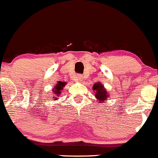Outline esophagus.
<instances>
[{"label": "esophagus", "instance_id": "esophagus-1", "mask_svg": "<svg viewBox=\"0 0 158 158\" xmlns=\"http://www.w3.org/2000/svg\"><path fill=\"white\" fill-rule=\"evenodd\" d=\"M73 80H74V81H76V82H82L83 81V77L82 75H81V74H77V75L74 76V77H73Z\"/></svg>", "mask_w": 158, "mask_h": 158}]
</instances>
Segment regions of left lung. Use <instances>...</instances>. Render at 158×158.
Segmentation results:
<instances>
[{
	"label": "left lung",
	"mask_w": 158,
	"mask_h": 158,
	"mask_svg": "<svg viewBox=\"0 0 158 158\" xmlns=\"http://www.w3.org/2000/svg\"><path fill=\"white\" fill-rule=\"evenodd\" d=\"M93 90L95 93V97L96 98L97 102L99 103L106 102L110 96L107 92V89L103 86V84L100 82H97L93 84Z\"/></svg>",
	"instance_id": "obj_1"
}]
</instances>
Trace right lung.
<instances>
[{"label": "right lung", "mask_w": 158, "mask_h": 158, "mask_svg": "<svg viewBox=\"0 0 158 158\" xmlns=\"http://www.w3.org/2000/svg\"><path fill=\"white\" fill-rule=\"evenodd\" d=\"M67 84L66 82H62V81H58L57 84H56V86H54L53 89H52V101H56V100H58V97H59L60 94H62V91L63 89L64 86H65V84Z\"/></svg>", "instance_id": "obj_1"}]
</instances>
